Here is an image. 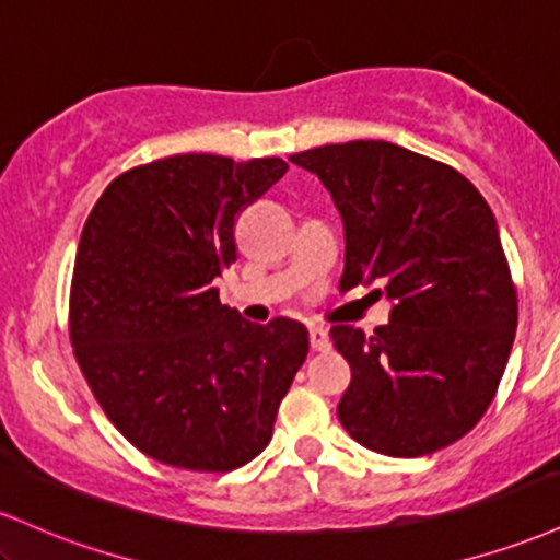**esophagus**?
Segmentation results:
<instances>
[{
  "label": "esophagus",
  "instance_id": "34e87169",
  "mask_svg": "<svg viewBox=\"0 0 560 560\" xmlns=\"http://www.w3.org/2000/svg\"><path fill=\"white\" fill-rule=\"evenodd\" d=\"M311 347L313 350H329L331 347L329 331H326L324 326H311Z\"/></svg>",
  "mask_w": 560,
  "mask_h": 560
}]
</instances>
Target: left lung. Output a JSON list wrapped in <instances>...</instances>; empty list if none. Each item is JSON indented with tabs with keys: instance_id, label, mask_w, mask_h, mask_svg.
<instances>
[{
	"instance_id": "left-lung-1",
	"label": "left lung",
	"mask_w": 560,
	"mask_h": 560,
	"mask_svg": "<svg viewBox=\"0 0 560 560\" xmlns=\"http://www.w3.org/2000/svg\"><path fill=\"white\" fill-rule=\"evenodd\" d=\"M326 186L345 226L339 289L374 287L389 324L334 326L352 378L337 405L347 434L416 458L477 427L516 337V289L498 221L450 165L389 141H347L289 158Z\"/></svg>"
}]
</instances>
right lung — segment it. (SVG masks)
I'll return each instance as SVG.
<instances>
[{
  "mask_svg": "<svg viewBox=\"0 0 560 560\" xmlns=\"http://www.w3.org/2000/svg\"><path fill=\"white\" fill-rule=\"evenodd\" d=\"M287 168L279 158L155 160L115 178L83 223L75 361L115 429L160 464L231 471L253 460L305 363L300 320L249 324L215 289L236 258V215Z\"/></svg>",
  "mask_w": 560,
  "mask_h": 560,
  "instance_id": "right-lung-1",
  "label": "right lung"
}]
</instances>
